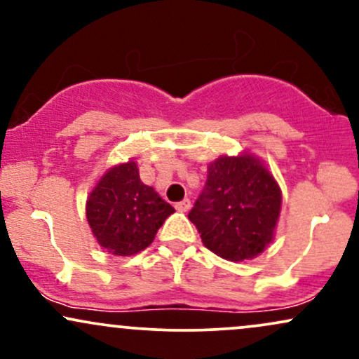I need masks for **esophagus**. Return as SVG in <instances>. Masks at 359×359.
Returning <instances> with one entry per match:
<instances>
[{"label": "esophagus", "mask_w": 359, "mask_h": 359, "mask_svg": "<svg viewBox=\"0 0 359 359\" xmlns=\"http://www.w3.org/2000/svg\"><path fill=\"white\" fill-rule=\"evenodd\" d=\"M175 209L180 212H187L189 209H191V199H184V201H180V203H177Z\"/></svg>", "instance_id": "obj_1"}]
</instances>
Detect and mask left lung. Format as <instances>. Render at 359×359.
Wrapping results in <instances>:
<instances>
[{
  "mask_svg": "<svg viewBox=\"0 0 359 359\" xmlns=\"http://www.w3.org/2000/svg\"><path fill=\"white\" fill-rule=\"evenodd\" d=\"M282 191L251 154L222 155L208 167V180L189 219L204 246L229 262L257 258L273 240Z\"/></svg>",
  "mask_w": 359,
  "mask_h": 359,
  "instance_id": "left-lung-1",
  "label": "left lung"
}]
</instances>
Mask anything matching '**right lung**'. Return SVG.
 I'll use <instances>...</instances> for the list:
<instances>
[{"mask_svg": "<svg viewBox=\"0 0 359 359\" xmlns=\"http://www.w3.org/2000/svg\"><path fill=\"white\" fill-rule=\"evenodd\" d=\"M172 212L175 209L140 180L133 160L106 170L86 203L94 238L116 257H131L150 246Z\"/></svg>", "mask_w": 359, "mask_h": 359, "instance_id": "add662e5", "label": "right lung"}]
</instances>
